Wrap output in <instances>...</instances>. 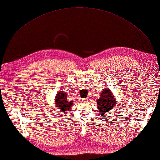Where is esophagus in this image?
I'll list each match as a JSON object with an SVG mask.
<instances>
[{
	"label": "esophagus",
	"mask_w": 160,
	"mask_h": 160,
	"mask_svg": "<svg viewBox=\"0 0 160 160\" xmlns=\"http://www.w3.org/2000/svg\"><path fill=\"white\" fill-rule=\"evenodd\" d=\"M82 101H89V98H86V99H82Z\"/></svg>",
	"instance_id": "esophagus-1"
}]
</instances>
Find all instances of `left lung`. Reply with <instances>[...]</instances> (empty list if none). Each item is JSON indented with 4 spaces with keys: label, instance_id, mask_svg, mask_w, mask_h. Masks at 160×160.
<instances>
[{
    "label": "left lung",
    "instance_id": "left-lung-1",
    "mask_svg": "<svg viewBox=\"0 0 160 160\" xmlns=\"http://www.w3.org/2000/svg\"><path fill=\"white\" fill-rule=\"evenodd\" d=\"M97 106L101 115L108 113V116L110 115V111H112L115 107L116 108V98L108 88L103 89L101 92L97 100Z\"/></svg>",
    "mask_w": 160,
    "mask_h": 160
}]
</instances>
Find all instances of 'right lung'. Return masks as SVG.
Masks as SVG:
<instances>
[{
    "label": "right lung",
    "mask_w": 160,
    "mask_h": 160,
    "mask_svg": "<svg viewBox=\"0 0 160 160\" xmlns=\"http://www.w3.org/2000/svg\"><path fill=\"white\" fill-rule=\"evenodd\" d=\"M72 101H68L67 94L64 91H58L55 97V104L56 106L62 112H66L70 110V108L72 106Z\"/></svg>",
    "instance_id": "1"
}]
</instances>
